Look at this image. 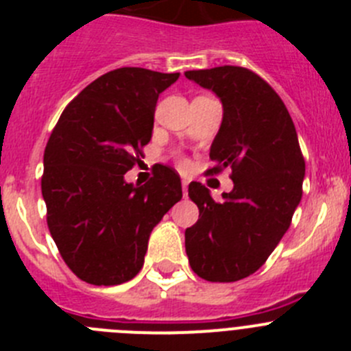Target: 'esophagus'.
Listing matches in <instances>:
<instances>
[{
    "mask_svg": "<svg viewBox=\"0 0 351 351\" xmlns=\"http://www.w3.org/2000/svg\"><path fill=\"white\" fill-rule=\"evenodd\" d=\"M182 193H184V197L188 195V181L186 179H182Z\"/></svg>",
    "mask_w": 351,
    "mask_h": 351,
    "instance_id": "1",
    "label": "esophagus"
}]
</instances>
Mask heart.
<instances>
[{
  "label": "heart",
  "instance_id": "heart-1",
  "mask_svg": "<svg viewBox=\"0 0 351 351\" xmlns=\"http://www.w3.org/2000/svg\"><path fill=\"white\" fill-rule=\"evenodd\" d=\"M181 165H184V161H181Z\"/></svg>",
  "mask_w": 351,
  "mask_h": 351
}]
</instances>
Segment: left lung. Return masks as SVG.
<instances>
[{
	"mask_svg": "<svg viewBox=\"0 0 351 351\" xmlns=\"http://www.w3.org/2000/svg\"><path fill=\"white\" fill-rule=\"evenodd\" d=\"M184 75L221 100V128L207 172L230 167L234 181L221 202L200 182L188 186L200 214L186 228V255L202 280L232 283L258 271L288 230L302 197L306 161L283 100L258 73L225 64Z\"/></svg>",
	"mask_w": 351,
	"mask_h": 351,
	"instance_id": "8db88e82",
	"label": "left lung"
}]
</instances>
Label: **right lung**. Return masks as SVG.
<instances>
[{"instance_id": "1", "label": "right lung", "mask_w": 351, "mask_h": 351, "mask_svg": "<svg viewBox=\"0 0 351 351\" xmlns=\"http://www.w3.org/2000/svg\"><path fill=\"white\" fill-rule=\"evenodd\" d=\"M178 79L137 66L108 71L64 107L49 137L42 176L49 232L86 283L135 278L149 235L182 198L181 179L167 165L144 186L125 181L151 141L158 96Z\"/></svg>"}]
</instances>
